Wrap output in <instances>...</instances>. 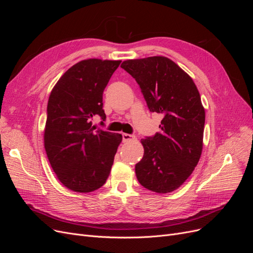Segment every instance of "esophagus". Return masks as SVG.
<instances>
[{
	"instance_id": "1",
	"label": "esophagus",
	"mask_w": 253,
	"mask_h": 253,
	"mask_svg": "<svg viewBox=\"0 0 253 253\" xmlns=\"http://www.w3.org/2000/svg\"><path fill=\"white\" fill-rule=\"evenodd\" d=\"M133 139H135V135L134 134H126V133L122 134V140H124V142L133 140Z\"/></svg>"
}]
</instances>
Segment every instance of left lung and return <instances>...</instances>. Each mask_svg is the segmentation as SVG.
I'll return each mask as SVG.
<instances>
[{
    "instance_id": "8db88e82",
    "label": "left lung",
    "mask_w": 253,
    "mask_h": 253,
    "mask_svg": "<svg viewBox=\"0 0 253 253\" xmlns=\"http://www.w3.org/2000/svg\"><path fill=\"white\" fill-rule=\"evenodd\" d=\"M138 83L150 112L163 114L160 131L141 139L142 159L135 166L140 185L156 193L179 188L202 155L205 110L192 78L166 57L124 61Z\"/></svg>"
}]
</instances>
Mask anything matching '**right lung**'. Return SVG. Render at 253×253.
<instances>
[{"mask_svg": "<svg viewBox=\"0 0 253 253\" xmlns=\"http://www.w3.org/2000/svg\"><path fill=\"white\" fill-rule=\"evenodd\" d=\"M121 61L87 59L73 65L52 88L47 103L44 147L53 172L75 192L87 193L108 179L121 134L96 129L105 120L102 95Z\"/></svg>", "mask_w": 253, "mask_h": 253, "instance_id": "right-lung-1", "label": "right lung"}]
</instances>
